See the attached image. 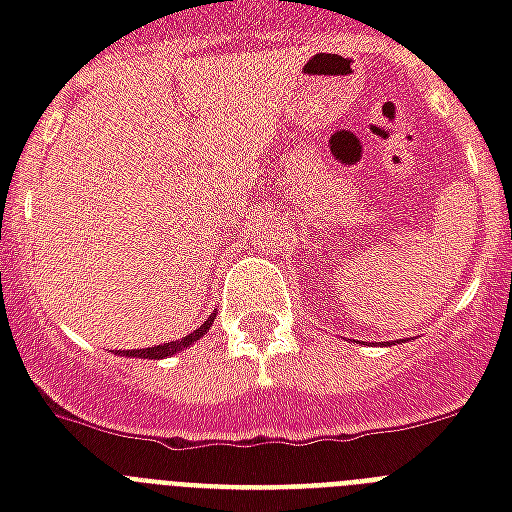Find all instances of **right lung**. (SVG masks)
Wrapping results in <instances>:
<instances>
[{"label":"right lung","mask_w":512,"mask_h":512,"mask_svg":"<svg viewBox=\"0 0 512 512\" xmlns=\"http://www.w3.org/2000/svg\"><path fill=\"white\" fill-rule=\"evenodd\" d=\"M212 321H215V316H209L204 324H201L199 329H193L191 335L180 337V340H172V342H164V345H154V348H143V350H124L127 356H135V358H167V356H175V353H180L183 348H188V345H193V342L199 340V337H204V332H207L209 327H212Z\"/></svg>","instance_id":"1"}]
</instances>
